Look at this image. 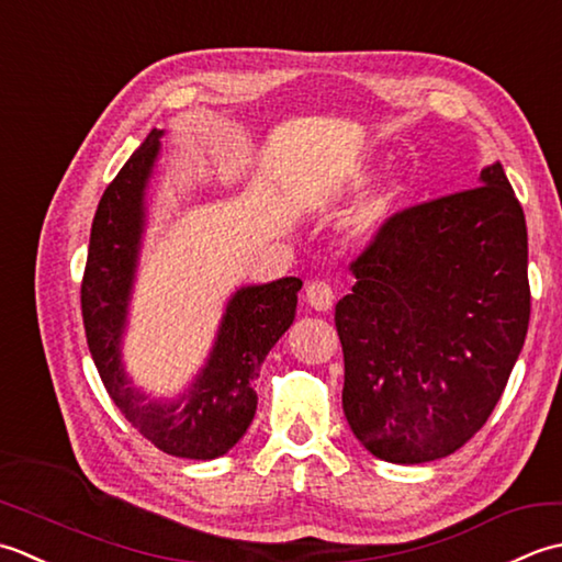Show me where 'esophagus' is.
Wrapping results in <instances>:
<instances>
[{"label": "esophagus", "instance_id": "1", "mask_svg": "<svg viewBox=\"0 0 562 562\" xmlns=\"http://www.w3.org/2000/svg\"><path fill=\"white\" fill-rule=\"evenodd\" d=\"M305 301L311 307H315V311H331V305H335V291H331V285L327 281H313L311 285H307L305 291Z\"/></svg>", "mask_w": 562, "mask_h": 562}]
</instances>
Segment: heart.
Here are the masks:
<instances>
[{
  "label": "heart",
  "instance_id": "1",
  "mask_svg": "<svg viewBox=\"0 0 562 562\" xmlns=\"http://www.w3.org/2000/svg\"><path fill=\"white\" fill-rule=\"evenodd\" d=\"M405 196H407V181L393 179L391 184H385L369 203L363 205L357 217L359 227H363V231H373V227L385 223L387 217L395 213L397 205L405 201Z\"/></svg>",
  "mask_w": 562,
  "mask_h": 562
}]
</instances>
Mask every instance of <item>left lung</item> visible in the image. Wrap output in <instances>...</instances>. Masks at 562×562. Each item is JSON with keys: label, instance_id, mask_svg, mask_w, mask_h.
Returning a JSON list of instances; mask_svg holds the SVG:
<instances>
[{"label": "left lung", "instance_id": "obj_1", "mask_svg": "<svg viewBox=\"0 0 562 562\" xmlns=\"http://www.w3.org/2000/svg\"><path fill=\"white\" fill-rule=\"evenodd\" d=\"M529 239L502 165L395 211L351 261L335 307L351 431L391 463L471 441L505 393L531 315Z\"/></svg>", "mask_w": 562, "mask_h": 562}]
</instances>
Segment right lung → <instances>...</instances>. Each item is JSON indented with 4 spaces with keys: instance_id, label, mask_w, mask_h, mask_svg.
<instances>
[{
    "instance_id": "right-lung-1",
    "label": "right lung",
    "mask_w": 562,
    "mask_h": 562,
    "mask_svg": "<svg viewBox=\"0 0 562 562\" xmlns=\"http://www.w3.org/2000/svg\"><path fill=\"white\" fill-rule=\"evenodd\" d=\"M159 135L162 131H150L99 201L82 277L85 331L101 383L133 429L169 456L211 461L231 451L255 419L259 366L291 327L303 281L289 277L237 291L209 366L191 391L177 403H145L121 369L119 347Z\"/></svg>"
}]
</instances>
